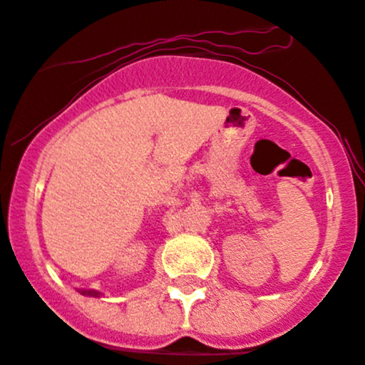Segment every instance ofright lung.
I'll return each mask as SVG.
<instances>
[{"instance_id":"obj_1","label":"right lung","mask_w":365,"mask_h":365,"mask_svg":"<svg viewBox=\"0 0 365 365\" xmlns=\"http://www.w3.org/2000/svg\"><path fill=\"white\" fill-rule=\"evenodd\" d=\"M81 294L93 296V298H98V296H100V292H98V291H81Z\"/></svg>"}]
</instances>
